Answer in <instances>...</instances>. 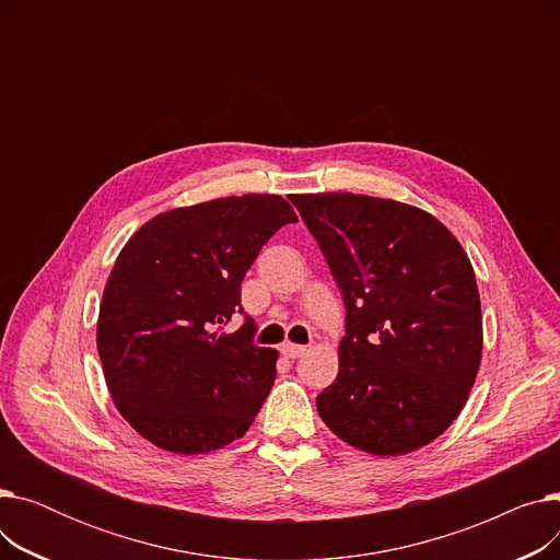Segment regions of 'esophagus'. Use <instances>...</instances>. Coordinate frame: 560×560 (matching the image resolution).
I'll list each match as a JSON object with an SVG mask.
<instances>
[{
    "label": "esophagus",
    "instance_id": "esophagus-1",
    "mask_svg": "<svg viewBox=\"0 0 560 560\" xmlns=\"http://www.w3.org/2000/svg\"><path fill=\"white\" fill-rule=\"evenodd\" d=\"M281 354H283L285 359H302V357L306 354V347L292 345V342H283V345H281Z\"/></svg>",
    "mask_w": 560,
    "mask_h": 560
}]
</instances>
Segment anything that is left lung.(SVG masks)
Returning a JSON list of instances; mask_svg holds the SVG:
<instances>
[{
  "mask_svg": "<svg viewBox=\"0 0 560 560\" xmlns=\"http://www.w3.org/2000/svg\"><path fill=\"white\" fill-rule=\"evenodd\" d=\"M347 308L338 376L315 399L347 445L404 456L458 418L481 365L483 315L456 235L418 206L292 195Z\"/></svg>",
  "mask_w": 560,
  "mask_h": 560,
  "instance_id": "1",
  "label": "left lung"
}]
</instances>
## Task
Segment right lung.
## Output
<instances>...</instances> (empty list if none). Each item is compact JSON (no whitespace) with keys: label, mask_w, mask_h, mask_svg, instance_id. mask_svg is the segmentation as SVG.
<instances>
[{"label":"right lung","mask_w":560,"mask_h":560,"mask_svg":"<svg viewBox=\"0 0 560 560\" xmlns=\"http://www.w3.org/2000/svg\"><path fill=\"white\" fill-rule=\"evenodd\" d=\"M298 222L281 195L249 192L165 211L117 254L97 351L120 416L163 452L209 454L247 433L277 378L256 325L226 334L260 247Z\"/></svg>","instance_id":"right-lung-1"}]
</instances>
